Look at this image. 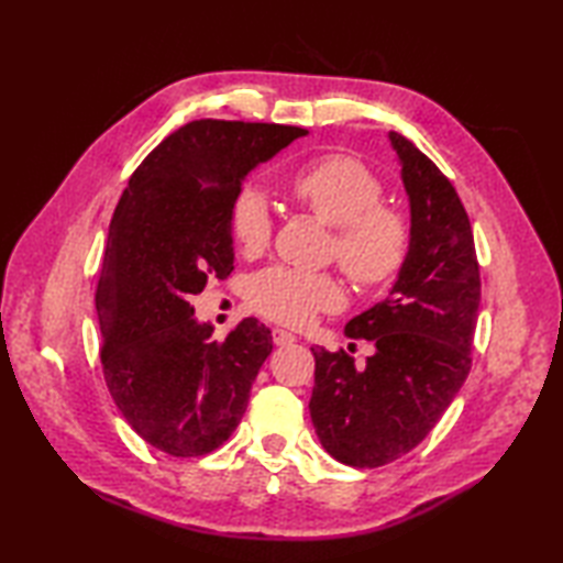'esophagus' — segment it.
Listing matches in <instances>:
<instances>
[{
	"label": "esophagus",
	"instance_id": "esophagus-1",
	"mask_svg": "<svg viewBox=\"0 0 563 563\" xmlns=\"http://www.w3.org/2000/svg\"><path fill=\"white\" fill-rule=\"evenodd\" d=\"M295 341H297L295 333L285 331V329H273V343H275V345H290V343H295Z\"/></svg>",
	"mask_w": 563,
	"mask_h": 563
}]
</instances>
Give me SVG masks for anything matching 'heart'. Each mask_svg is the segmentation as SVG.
Here are the masks:
<instances>
[{"label": "heart", "mask_w": 563, "mask_h": 563, "mask_svg": "<svg viewBox=\"0 0 563 563\" xmlns=\"http://www.w3.org/2000/svg\"><path fill=\"white\" fill-rule=\"evenodd\" d=\"M297 206L333 227L329 256L351 283L375 290L401 273L411 251V222L379 202V176L349 154H327L300 166L288 181ZM230 232L246 254H261L273 234L268 198L256 186L239 188L230 202ZM341 285L329 273H302L285 266L261 271L249 285V302L258 314L300 327L319 309L341 302Z\"/></svg>", "instance_id": "1"}]
</instances>
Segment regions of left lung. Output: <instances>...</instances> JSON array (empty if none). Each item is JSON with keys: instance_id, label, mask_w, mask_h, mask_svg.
I'll list each match as a JSON object with an SVG mask.
<instances>
[{"instance_id": "left-lung-1", "label": "left lung", "mask_w": 563, "mask_h": 563, "mask_svg": "<svg viewBox=\"0 0 563 563\" xmlns=\"http://www.w3.org/2000/svg\"><path fill=\"white\" fill-rule=\"evenodd\" d=\"M389 140L411 202V251L387 300L345 324V336L373 341L375 355L357 367L343 349H312L309 413L319 442L357 470L399 460L435 428L472 369L482 300L457 190L413 142Z\"/></svg>"}]
</instances>
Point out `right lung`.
<instances>
[{"mask_svg":"<svg viewBox=\"0 0 563 563\" xmlns=\"http://www.w3.org/2000/svg\"><path fill=\"white\" fill-rule=\"evenodd\" d=\"M302 135L190 121L142 159L118 200L97 285L103 379L130 428L172 457H200L234 433L273 351L254 317L210 339L190 297L234 271L230 202L246 174Z\"/></svg>","mask_w":563,"mask_h":563,"instance_id":"1","label":"right lung"}]
</instances>
